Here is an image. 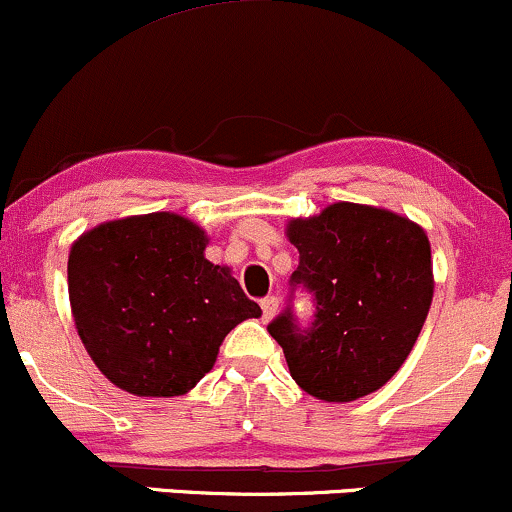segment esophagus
Segmentation results:
<instances>
[{"mask_svg":"<svg viewBox=\"0 0 512 512\" xmlns=\"http://www.w3.org/2000/svg\"><path fill=\"white\" fill-rule=\"evenodd\" d=\"M261 310H263V320H273L278 312V298L276 295H268V298L261 300Z\"/></svg>","mask_w":512,"mask_h":512,"instance_id":"esophagus-1","label":"esophagus"}]
</instances>
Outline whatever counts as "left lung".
I'll list each match as a JSON object with an SVG mask.
<instances>
[{
	"instance_id": "1",
	"label": "left lung",
	"mask_w": 512,
	"mask_h": 512,
	"mask_svg": "<svg viewBox=\"0 0 512 512\" xmlns=\"http://www.w3.org/2000/svg\"><path fill=\"white\" fill-rule=\"evenodd\" d=\"M288 239L300 254L290 305L268 324L290 376L327 403H349L388 383L417 342L432 305L427 234L378 207L337 202L293 219ZM295 289L313 295L316 315L300 325Z\"/></svg>"
}]
</instances>
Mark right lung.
Returning a JSON list of instances; mask_svg holds the SVG:
<instances>
[{"label":"right lung","mask_w":512,"mask_h":512,"mask_svg":"<svg viewBox=\"0 0 512 512\" xmlns=\"http://www.w3.org/2000/svg\"><path fill=\"white\" fill-rule=\"evenodd\" d=\"M205 246L197 224L170 212L100 224L73 244L75 327L114 386L153 398L188 393L236 324L261 317L232 271L207 261Z\"/></svg>","instance_id":"obj_1"}]
</instances>
